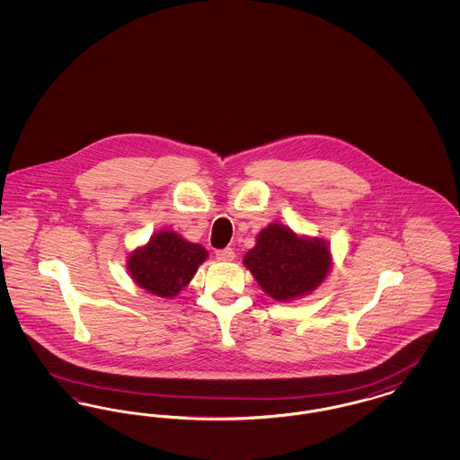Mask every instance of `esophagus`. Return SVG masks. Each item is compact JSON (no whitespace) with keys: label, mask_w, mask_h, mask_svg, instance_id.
<instances>
[{"label":"esophagus","mask_w":460,"mask_h":460,"mask_svg":"<svg viewBox=\"0 0 460 460\" xmlns=\"http://www.w3.org/2000/svg\"><path fill=\"white\" fill-rule=\"evenodd\" d=\"M216 255H217V259H219V261H233V259H234V252H233V248L217 250V252H216Z\"/></svg>","instance_id":"esophagus-1"}]
</instances>
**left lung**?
Listing matches in <instances>:
<instances>
[{
    "mask_svg": "<svg viewBox=\"0 0 460 460\" xmlns=\"http://www.w3.org/2000/svg\"><path fill=\"white\" fill-rule=\"evenodd\" d=\"M243 263L263 293L278 302H291L324 283L332 255L328 241L298 234L276 220L257 234Z\"/></svg>",
    "mask_w": 460,
    "mask_h": 460,
    "instance_id": "obj_1",
    "label": "left lung"
}]
</instances>
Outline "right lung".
I'll return each instance as SVG.
<instances>
[{"mask_svg":"<svg viewBox=\"0 0 460 460\" xmlns=\"http://www.w3.org/2000/svg\"><path fill=\"white\" fill-rule=\"evenodd\" d=\"M208 252L186 241L171 229L155 233L148 243L134 248L128 257V272L139 288L160 298H174L190 285Z\"/></svg>","mask_w":460,"mask_h":460,"instance_id":"obj_1","label":"right lung"}]
</instances>
